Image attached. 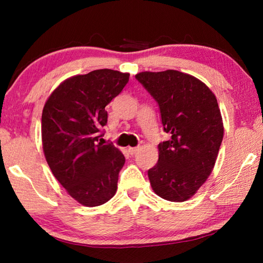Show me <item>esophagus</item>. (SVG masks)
<instances>
[{
    "label": "esophagus",
    "instance_id": "esophagus-1",
    "mask_svg": "<svg viewBox=\"0 0 263 263\" xmlns=\"http://www.w3.org/2000/svg\"><path fill=\"white\" fill-rule=\"evenodd\" d=\"M139 147H128L127 148V152L130 153L131 155H133V154H137L138 152H139Z\"/></svg>",
    "mask_w": 263,
    "mask_h": 263
}]
</instances>
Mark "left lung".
Listing matches in <instances>:
<instances>
[{
	"mask_svg": "<svg viewBox=\"0 0 263 263\" xmlns=\"http://www.w3.org/2000/svg\"><path fill=\"white\" fill-rule=\"evenodd\" d=\"M158 102L164 132L158 163L148 171L155 194L171 202H184L197 193L212 173L224 137L217 99L193 75L167 69L136 75Z\"/></svg>",
	"mask_w": 263,
	"mask_h": 263,
	"instance_id": "obj_1",
	"label": "left lung"
}]
</instances>
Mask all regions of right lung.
<instances>
[{
    "mask_svg": "<svg viewBox=\"0 0 263 263\" xmlns=\"http://www.w3.org/2000/svg\"><path fill=\"white\" fill-rule=\"evenodd\" d=\"M128 78V73L108 68L74 75L62 81L44 105V155L59 183L84 206L102 205L117 191L125 158L115 146L99 142V132L108 122L105 106Z\"/></svg>",
    "mask_w": 263,
    "mask_h": 263,
    "instance_id": "add662e5",
    "label": "right lung"
}]
</instances>
